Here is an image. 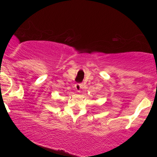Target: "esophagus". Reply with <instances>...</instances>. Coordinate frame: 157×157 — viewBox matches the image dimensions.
<instances>
[{"label": "esophagus", "instance_id": "34e87169", "mask_svg": "<svg viewBox=\"0 0 157 157\" xmlns=\"http://www.w3.org/2000/svg\"><path fill=\"white\" fill-rule=\"evenodd\" d=\"M74 88H75L76 91L77 92H80V90H81V84H80V83H77V84H75V86H74Z\"/></svg>", "mask_w": 157, "mask_h": 157}]
</instances>
